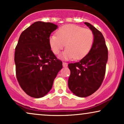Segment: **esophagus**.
Masks as SVG:
<instances>
[{"mask_svg":"<svg viewBox=\"0 0 124 124\" xmlns=\"http://www.w3.org/2000/svg\"><path fill=\"white\" fill-rule=\"evenodd\" d=\"M62 65H63V67H67L68 66V63L65 62H62Z\"/></svg>","mask_w":124,"mask_h":124,"instance_id":"esophagus-1","label":"esophagus"}]
</instances>
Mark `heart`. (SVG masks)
<instances>
[{
    "mask_svg": "<svg viewBox=\"0 0 124 124\" xmlns=\"http://www.w3.org/2000/svg\"><path fill=\"white\" fill-rule=\"evenodd\" d=\"M92 30L75 25H66L60 27L56 35L49 37V45L55 55H59L66 45L63 54L65 59L80 60L90 51L94 42Z\"/></svg>",
    "mask_w": 124,
    "mask_h": 124,
    "instance_id": "b5f03b06",
    "label": "heart"
}]
</instances>
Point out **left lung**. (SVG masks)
<instances>
[{
  "label": "left lung",
  "mask_w": 124,
  "mask_h": 124,
  "mask_svg": "<svg viewBox=\"0 0 124 124\" xmlns=\"http://www.w3.org/2000/svg\"><path fill=\"white\" fill-rule=\"evenodd\" d=\"M85 24L94 34L92 48L79 62L68 64V87L74 94L82 98L91 95L101 86L108 60V48L103 34L90 23Z\"/></svg>",
  "instance_id": "obj_1"
}]
</instances>
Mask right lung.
Instances as JSON below:
<instances>
[{"mask_svg": "<svg viewBox=\"0 0 124 124\" xmlns=\"http://www.w3.org/2000/svg\"><path fill=\"white\" fill-rule=\"evenodd\" d=\"M57 28L51 23L35 22L22 32L15 48L17 79L28 95H46L62 68V62L51 50L48 39Z\"/></svg>", "mask_w": 124, "mask_h": 124, "instance_id": "obj_1", "label": "right lung"}]
</instances>
